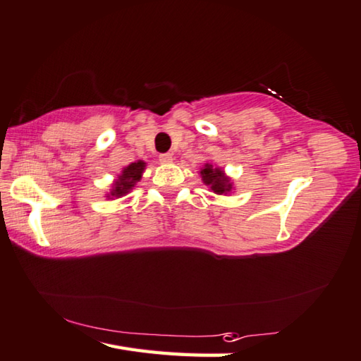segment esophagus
I'll use <instances>...</instances> for the list:
<instances>
[{
    "instance_id": "34e87169",
    "label": "esophagus",
    "mask_w": 361,
    "mask_h": 361,
    "mask_svg": "<svg viewBox=\"0 0 361 361\" xmlns=\"http://www.w3.org/2000/svg\"><path fill=\"white\" fill-rule=\"evenodd\" d=\"M172 161H173V156L170 154V153H164V154L159 156V162L161 164H170Z\"/></svg>"
}]
</instances>
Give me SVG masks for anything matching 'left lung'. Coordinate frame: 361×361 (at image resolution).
Segmentation results:
<instances>
[{
  "instance_id": "1",
  "label": "left lung",
  "mask_w": 361,
  "mask_h": 361,
  "mask_svg": "<svg viewBox=\"0 0 361 361\" xmlns=\"http://www.w3.org/2000/svg\"><path fill=\"white\" fill-rule=\"evenodd\" d=\"M200 178L203 185L209 188V191L218 195H227L235 189L232 178L224 172V169L213 166L212 162H207L200 169Z\"/></svg>"
}]
</instances>
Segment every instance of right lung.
<instances>
[{"mask_svg": "<svg viewBox=\"0 0 361 361\" xmlns=\"http://www.w3.org/2000/svg\"><path fill=\"white\" fill-rule=\"evenodd\" d=\"M145 167H147V162L140 159L135 162H130L126 167H123L121 173L114 180L110 192L106 195V197L114 200V199L124 197V195L129 194L135 188L137 183L140 181L143 172H145Z\"/></svg>", "mask_w": 361, "mask_h": 361, "instance_id": "right-lung-1", "label": "right lung"}]
</instances>
